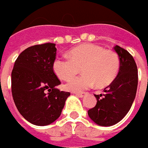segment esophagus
Instances as JSON below:
<instances>
[{"instance_id": "esophagus-1", "label": "esophagus", "mask_w": 148, "mask_h": 148, "mask_svg": "<svg viewBox=\"0 0 148 148\" xmlns=\"http://www.w3.org/2000/svg\"><path fill=\"white\" fill-rule=\"evenodd\" d=\"M76 95L80 97V98H83L86 95V93H76Z\"/></svg>"}]
</instances>
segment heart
I'll return each instance as SVG.
<instances>
[{
	"label": "heart",
	"instance_id": "heart-1",
	"mask_svg": "<svg viewBox=\"0 0 148 148\" xmlns=\"http://www.w3.org/2000/svg\"><path fill=\"white\" fill-rule=\"evenodd\" d=\"M68 58L54 61L53 71L62 81L74 77L82 68L83 75L70 80L65 88L72 92H82L95 84L98 87L109 86L119 70V58L114 51L105 50L94 43H85L71 49Z\"/></svg>",
	"mask_w": 148,
	"mask_h": 148
}]
</instances>
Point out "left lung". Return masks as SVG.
I'll list each match as a JSON object with an SVG mask.
<instances>
[{"mask_svg":"<svg viewBox=\"0 0 148 148\" xmlns=\"http://www.w3.org/2000/svg\"><path fill=\"white\" fill-rule=\"evenodd\" d=\"M119 58V70L113 82L104 89V94L95 95L97 103L88 110L90 119L99 126L109 127L121 121L134 103L138 88V67L132 55L114 46Z\"/></svg>","mask_w":148,"mask_h":148,"instance_id":"left-lung-1","label":"left lung"}]
</instances>
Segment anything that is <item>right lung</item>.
<instances>
[{
    "label": "right lung",
    "instance_id": "1",
    "mask_svg": "<svg viewBox=\"0 0 148 148\" xmlns=\"http://www.w3.org/2000/svg\"><path fill=\"white\" fill-rule=\"evenodd\" d=\"M56 52L55 43L29 47L19 55L11 72L15 106L27 121L37 126L57 120L70 95L56 88L61 84L53 69Z\"/></svg>",
    "mask_w": 148,
    "mask_h": 148
}]
</instances>
